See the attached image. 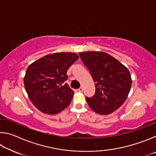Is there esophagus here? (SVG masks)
Listing matches in <instances>:
<instances>
[{
    "mask_svg": "<svg viewBox=\"0 0 156 156\" xmlns=\"http://www.w3.org/2000/svg\"><path fill=\"white\" fill-rule=\"evenodd\" d=\"M78 91H80V92L83 91V87H80L78 89Z\"/></svg>",
    "mask_w": 156,
    "mask_h": 156,
    "instance_id": "34e87169",
    "label": "esophagus"
}]
</instances>
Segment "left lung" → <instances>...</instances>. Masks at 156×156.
I'll use <instances>...</instances> for the list:
<instances>
[{
  "label": "left lung",
  "mask_w": 156,
  "mask_h": 156,
  "mask_svg": "<svg viewBox=\"0 0 156 156\" xmlns=\"http://www.w3.org/2000/svg\"><path fill=\"white\" fill-rule=\"evenodd\" d=\"M79 56L96 87L94 96L86 97L89 107L102 115L118 109L131 89L132 81L128 69L105 52L86 51L79 53Z\"/></svg>",
  "instance_id": "left-lung-1"
}]
</instances>
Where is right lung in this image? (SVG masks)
<instances>
[{
	"label": "right lung",
	"mask_w": 156,
	"mask_h": 156,
	"mask_svg": "<svg viewBox=\"0 0 156 156\" xmlns=\"http://www.w3.org/2000/svg\"><path fill=\"white\" fill-rule=\"evenodd\" d=\"M78 58L75 53H55L29 66L25 88L31 102L41 112L56 114L69 105L74 92L65 83L68 69Z\"/></svg>",
	"instance_id": "right-lung-1"
}]
</instances>
